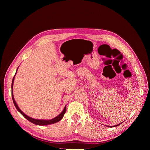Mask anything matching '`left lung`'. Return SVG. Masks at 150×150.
<instances>
[{"label":"left lung","instance_id":"obj_1","mask_svg":"<svg viewBox=\"0 0 150 150\" xmlns=\"http://www.w3.org/2000/svg\"><path fill=\"white\" fill-rule=\"evenodd\" d=\"M121 123H122V122H121ZM121 123H120V124H117V125H115V126H109L108 127H116V126H118V125H121Z\"/></svg>","mask_w":150,"mask_h":150}]
</instances>
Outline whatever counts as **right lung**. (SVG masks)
Masks as SVG:
<instances>
[{
    "label": "right lung",
    "instance_id": "obj_1",
    "mask_svg": "<svg viewBox=\"0 0 150 150\" xmlns=\"http://www.w3.org/2000/svg\"><path fill=\"white\" fill-rule=\"evenodd\" d=\"M18 69V68H17ZM17 72V71H16ZM16 72L15 74V76L16 74ZM15 76H13V79H12V100H13V104H14V105L16 108L17 110H18V111H19L21 114L25 118H26L27 120H28V121H29L30 122H33V124H35L36 125H40V126H44V125H51V124H54V123H56V122L59 121L60 120H62V118L63 117V116H64L65 112L66 111V106H65L64 110H63V111L61 112V113H60L59 115L57 116L54 117V118L51 119V120H38V119H34V118H32V117L28 116V115H26L25 114H24V113L22 112L20 108L18 107L17 104L16 103V102L15 101V99L14 98H13V80H14V78H15Z\"/></svg>",
    "mask_w": 150,
    "mask_h": 150
}]
</instances>
